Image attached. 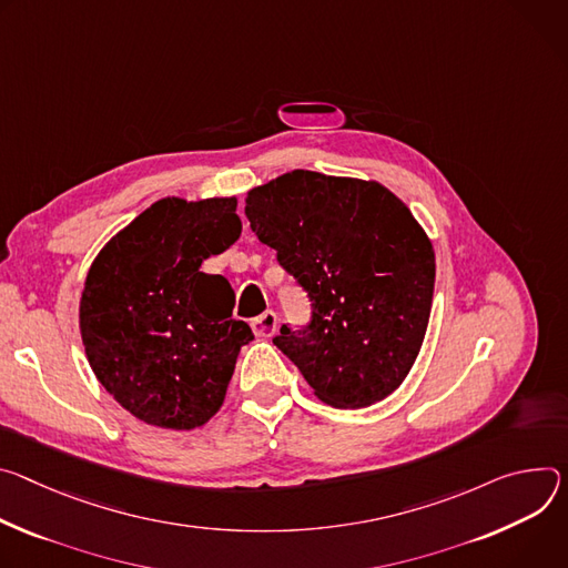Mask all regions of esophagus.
Listing matches in <instances>:
<instances>
[{"mask_svg":"<svg viewBox=\"0 0 568 568\" xmlns=\"http://www.w3.org/2000/svg\"><path fill=\"white\" fill-rule=\"evenodd\" d=\"M250 327H252V332H255V336H260V338L273 336L277 332V313L271 311V308L264 311L262 316L250 321Z\"/></svg>","mask_w":568,"mask_h":568,"instance_id":"34e87169","label":"esophagus"}]
</instances>
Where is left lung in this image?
Masks as SVG:
<instances>
[{
	"instance_id": "obj_1",
	"label": "left lung",
	"mask_w": 568,
	"mask_h": 568,
	"mask_svg": "<svg viewBox=\"0 0 568 568\" xmlns=\"http://www.w3.org/2000/svg\"><path fill=\"white\" fill-rule=\"evenodd\" d=\"M245 216L311 300L273 343L336 408L386 399L410 372L430 316L435 255L379 182L295 169L252 189Z\"/></svg>"
}]
</instances>
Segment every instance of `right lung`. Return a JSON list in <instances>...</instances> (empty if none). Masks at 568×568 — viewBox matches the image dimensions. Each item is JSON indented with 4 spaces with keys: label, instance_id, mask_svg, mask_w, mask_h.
<instances>
[{
    "label": "right lung",
    "instance_id": "1",
    "mask_svg": "<svg viewBox=\"0 0 568 568\" xmlns=\"http://www.w3.org/2000/svg\"><path fill=\"white\" fill-rule=\"evenodd\" d=\"M236 199H162L99 252L81 297V336L101 386L138 419L203 426L223 404L239 349L234 291L201 264L241 234Z\"/></svg>",
    "mask_w": 568,
    "mask_h": 568
}]
</instances>
